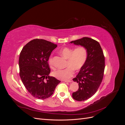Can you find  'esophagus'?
I'll list each match as a JSON object with an SVG mask.
<instances>
[{
    "label": "esophagus",
    "mask_w": 125,
    "mask_h": 125,
    "mask_svg": "<svg viewBox=\"0 0 125 125\" xmlns=\"http://www.w3.org/2000/svg\"><path fill=\"white\" fill-rule=\"evenodd\" d=\"M64 82H69V83H70V82H73V80H72L71 79H70V80H65V81H64Z\"/></svg>",
    "instance_id": "obj_1"
}]
</instances>
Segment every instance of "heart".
I'll return each mask as SVG.
<instances>
[{
	"instance_id": "heart-1",
	"label": "heart",
	"mask_w": 125,
	"mask_h": 125,
	"mask_svg": "<svg viewBox=\"0 0 125 125\" xmlns=\"http://www.w3.org/2000/svg\"><path fill=\"white\" fill-rule=\"evenodd\" d=\"M64 58L67 59L65 69H58L52 73V75L58 80H67L73 76L74 70H79L84 66L88 58V51L83 46H78L74 49L71 47H64L59 51ZM49 65L53 66L52 57L51 56L48 59Z\"/></svg>"
}]
</instances>
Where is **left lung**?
<instances>
[{
  "label": "left lung",
  "instance_id": "obj_1",
  "mask_svg": "<svg viewBox=\"0 0 125 125\" xmlns=\"http://www.w3.org/2000/svg\"><path fill=\"white\" fill-rule=\"evenodd\" d=\"M70 43L84 46L88 51L85 65L73 79L79 84V89L73 93V97L76 101H85L96 93L103 80L105 57L99 43L89 37H83Z\"/></svg>",
  "mask_w": 125,
  "mask_h": 125
}]
</instances>
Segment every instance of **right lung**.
<instances>
[{
  "label": "right lung",
  "instance_id": "right-lung-1",
  "mask_svg": "<svg viewBox=\"0 0 125 125\" xmlns=\"http://www.w3.org/2000/svg\"><path fill=\"white\" fill-rule=\"evenodd\" d=\"M57 46L51 42L34 39L26 44L20 52L19 66L21 80L30 94L37 99L50 97L60 82L49 76L51 69L48 61Z\"/></svg>",
  "mask_w": 125,
  "mask_h": 125
}]
</instances>
